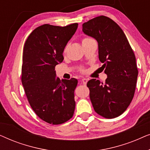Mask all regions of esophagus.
Wrapping results in <instances>:
<instances>
[{"label":"esophagus","instance_id":"34e87169","mask_svg":"<svg viewBox=\"0 0 150 150\" xmlns=\"http://www.w3.org/2000/svg\"><path fill=\"white\" fill-rule=\"evenodd\" d=\"M82 82H83V85H86L87 83V79H82Z\"/></svg>","mask_w":150,"mask_h":150}]
</instances>
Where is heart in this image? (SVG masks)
<instances>
[{
    "instance_id": "obj_1",
    "label": "heart",
    "mask_w": 150,
    "mask_h": 150,
    "mask_svg": "<svg viewBox=\"0 0 150 150\" xmlns=\"http://www.w3.org/2000/svg\"><path fill=\"white\" fill-rule=\"evenodd\" d=\"M89 40H91V39H90V38H84L83 40V41H82V42H85V41ZM66 51H67V48H65V50H64V53L66 52Z\"/></svg>"
}]
</instances>
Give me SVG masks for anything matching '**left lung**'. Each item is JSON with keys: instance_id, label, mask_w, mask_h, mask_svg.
Here are the masks:
<instances>
[{"instance_id": "1", "label": "left lung", "mask_w": 150, "mask_h": 150, "mask_svg": "<svg viewBox=\"0 0 150 150\" xmlns=\"http://www.w3.org/2000/svg\"><path fill=\"white\" fill-rule=\"evenodd\" d=\"M83 31L98 44V57L107 75L105 83L87 82L95 111L107 119L127 109L134 97L138 76L134 54L122 28L110 18L100 16L85 22Z\"/></svg>"}]
</instances>
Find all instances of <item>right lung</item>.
Here are the masks:
<instances>
[{
  "instance_id": "right-lung-1",
  "label": "right lung",
  "mask_w": 150,
  "mask_h": 150,
  "mask_svg": "<svg viewBox=\"0 0 150 150\" xmlns=\"http://www.w3.org/2000/svg\"><path fill=\"white\" fill-rule=\"evenodd\" d=\"M77 23L66 26L44 24L26 40L23 50L22 83L30 106L48 124H61L72 117L75 110L76 79L56 77L54 68L63 61V52L74 35Z\"/></svg>"
}]
</instances>
